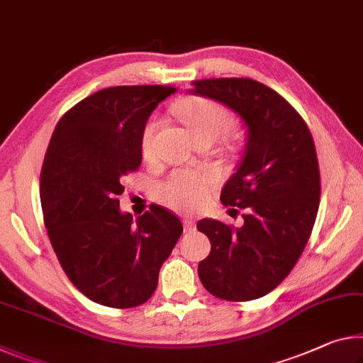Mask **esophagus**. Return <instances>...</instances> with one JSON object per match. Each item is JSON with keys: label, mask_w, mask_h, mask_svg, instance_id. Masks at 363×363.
<instances>
[{"label": "esophagus", "mask_w": 363, "mask_h": 363, "mask_svg": "<svg viewBox=\"0 0 363 363\" xmlns=\"http://www.w3.org/2000/svg\"><path fill=\"white\" fill-rule=\"evenodd\" d=\"M182 224H184V231L186 233H192L195 229V220H192V218H184Z\"/></svg>", "instance_id": "1"}]
</instances>
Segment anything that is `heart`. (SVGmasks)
<instances>
[{
  "mask_svg": "<svg viewBox=\"0 0 363 363\" xmlns=\"http://www.w3.org/2000/svg\"><path fill=\"white\" fill-rule=\"evenodd\" d=\"M184 124L187 125L191 134L197 139L200 135H215L216 139L226 134L233 128L231 113L221 103L208 99L184 100L177 106ZM160 121L152 118L145 124L142 132V153L143 157H150L153 147V137L158 129ZM216 176L213 172L202 171H176L163 186L160 187V197L172 208L179 211H194L205 202L210 191L215 186Z\"/></svg>",
  "mask_w": 363,
  "mask_h": 363,
  "instance_id": "heart-1",
  "label": "heart"
}]
</instances>
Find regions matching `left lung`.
Listing matches in <instances>:
<instances>
[{"label":"left lung","mask_w":363,"mask_h":363,"mask_svg":"<svg viewBox=\"0 0 363 363\" xmlns=\"http://www.w3.org/2000/svg\"><path fill=\"white\" fill-rule=\"evenodd\" d=\"M192 85L191 94L231 108L247 130L242 158L220 197L223 205L245 210L244 224L234 229L210 218L197 223L211 242L199 278L215 297L254 301L291 273L312 234L320 205L315 143L301 114L257 80L205 79Z\"/></svg>","instance_id":"left-lung-1"}]
</instances>
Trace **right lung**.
<instances>
[{
    "mask_svg": "<svg viewBox=\"0 0 363 363\" xmlns=\"http://www.w3.org/2000/svg\"><path fill=\"white\" fill-rule=\"evenodd\" d=\"M176 91L163 85L103 89L60 119L40 174L50 242L71 283L100 306L130 308L157 289L182 234L179 218L150 205L137 220L119 208L123 176L142 163V132Z\"/></svg>",
    "mask_w": 363,
    "mask_h": 363,
    "instance_id": "add662e5",
    "label": "right lung"
}]
</instances>
